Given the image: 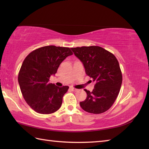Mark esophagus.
Here are the masks:
<instances>
[{
	"label": "esophagus",
	"instance_id": "34e87169",
	"mask_svg": "<svg viewBox=\"0 0 149 149\" xmlns=\"http://www.w3.org/2000/svg\"><path fill=\"white\" fill-rule=\"evenodd\" d=\"M70 89H71V90L72 91H77V89H75V88H74V87H70Z\"/></svg>",
	"mask_w": 149,
	"mask_h": 149
}]
</instances>
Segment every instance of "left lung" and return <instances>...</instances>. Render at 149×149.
Masks as SVG:
<instances>
[{"instance_id": "obj_1", "label": "left lung", "mask_w": 149, "mask_h": 149, "mask_svg": "<svg viewBox=\"0 0 149 149\" xmlns=\"http://www.w3.org/2000/svg\"><path fill=\"white\" fill-rule=\"evenodd\" d=\"M83 62L85 72L95 83L92 92L85 89L87 96L80 102L83 110L91 114H101L114 104L119 94L122 74L119 62L110 52L99 46L71 48Z\"/></svg>"}]
</instances>
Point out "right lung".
Wrapping results in <instances>:
<instances>
[{"instance_id": "add662e5", "label": "right lung", "mask_w": 149, "mask_h": 149, "mask_svg": "<svg viewBox=\"0 0 149 149\" xmlns=\"http://www.w3.org/2000/svg\"><path fill=\"white\" fill-rule=\"evenodd\" d=\"M72 54L68 47L50 45L33 50L24 59L17 79L25 100L36 112L52 114L61 107L69 87H57L49 79L63 60Z\"/></svg>"}]
</instances>
